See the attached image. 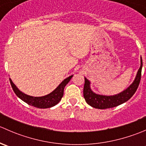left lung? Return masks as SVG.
Wrapping results in <instances>:
<instances>
[{"label": "left lung", "instance_id": "1", "mask_svg": "<svg viewBox=\"0 0 146 146\" xmlns=\"http://www.w3.org/2000/svg\"><path fill=\"white\" fill-rule=\"evenodd\" d=\"M142 66L143 61L142 58L141 57V66H140V68L138 69L134 81L127 89L123 90L121 93L113 95V96H105V95L95 94V92L91 90L90 87V82L88 79L85 78L83 96L86 102L91 107L96 109H100V110L117 107V106L126 102L134 95L137 90V88L139 85L140 80H141Z\"/></svg>", "mask_w": 146, "mask_h": 146}]
</instances>
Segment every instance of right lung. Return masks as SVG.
Returning <instances> with one entry per match:
<instances>
[{"label":"right lung","mask_w":146,"mask_h":146,"mask_svg":"<svg viewBox=\"0 0 146 146\" xmlns=\"http://www.w3.org/2000/svg\"><path fill=\"white\" fill-rule=\"evenodd\" d=\"M72 77H73V76H70L65 79L64 81H62V82L52 92L43 97H32L26 95V94L23 93L21 91L19 90L18 88L15 86V85L13 83L10 78V82L13 91L20 99H21L22 100L24 101L29 105L33 106V107H37V108L46 109L54 107L61 101V98L64 95L65 86L67 85L68 82L70 81Z\"/></svg>","instance_id":"add662e5"}]
</instances>
